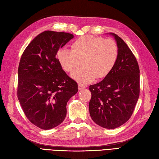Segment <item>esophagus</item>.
Wrapping results in <instances>:
<instances>
[{
	"label": "esophagus",
	"instance_id": "obj_1",
	"mask_svg": "<svg viewBox=\"0 0 159 159\" xmlns=\"http://www.w3.org/2000/svg\"><path fill=\"white\" fill-rule=\"evenodd\" d=\"M86 86L85 85H83V84H79V85H78V89H79V90H82V89H85L86 88Z\"/></svg>",
	"mask_w": 159,
	"mask_h": 159
}]
</instances>
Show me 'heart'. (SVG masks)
<instances>
[{
	"mask_svg": "<svg viewBox=\"0 0 159 159\" xmlns=\"http://www.w3.org/2000/svg\"><path fill=\"white\" fill-rule=\"evenodd\" d=\"M119 56V48L112 39L100 36L84 35L73 42L71 50L61 48L57 52V60L67 73L77 70L72 77L80 84H88L96 77L104 78L115 66Z\"/></svg>",
	"mask_w": 159,
	"mask_h": 159,
	"instance_id": "1",
	"label": "heart"
}]
</instances>
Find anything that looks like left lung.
<instances>
[{
    "mask_svg": "<svg viewBox=\"0 0 159 159\" xmlns=\"http://www.w3.org/2000/svg\"><path fill=\"white\" fill-rule=\"evenodd\" d=\"M119 56L111 72L101 82L90 85L89 112L93 121L107 129L127 122L140 94V70L134 55L116 34Z\"/></svg>",
    "mask_w": 159,
    "mask_h": 159,
    "instance_id": "1",
    "label": "left lung"
}]
</instances>
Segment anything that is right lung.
I'll return each instance as SVG.
<instances>
[{"label": "right lung", "instance_id": "obj_1", "mask_svg": "<svg viewBox=\"0 0 159 159\" xmlns=\"http://www.w3.org/2000/svg\"><path fill=\"white\" fill-rule=\"evenodd\" d=\"M73 37L45 31L31 42L20 58L18 99L29 121L43 129L64 120L66 103L78 91L77 83L64 72L57 57L58 50Z\"/></svg>", "mask_w": 159, "mask_h": 159}]
</instances>
